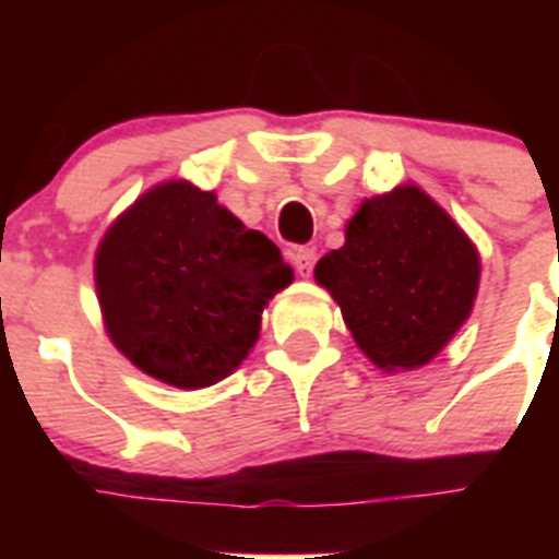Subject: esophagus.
Here are the masks:
<instances>
[{"instance_id":"esophagus-1","label":"esophagus","mask_w":559,"mask_h":559,"mask_svg":"<svg viewBox=\"0 0 559 559\" xmlns=\"http://www.w3.org/2000/svg\"><path fill=\"white\" fill-rule=\"evenodd\" d=\"M290 260H294V265H296V274L310 276L313 274V265H316V249L299 246V249L290 251Z\"/></svg>"}]
</instances>
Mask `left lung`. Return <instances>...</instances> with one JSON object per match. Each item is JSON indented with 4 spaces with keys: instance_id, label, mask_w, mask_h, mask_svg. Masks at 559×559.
I'll use <instances>...</instances> for the list:
<instances>
[{
    "instance_id": "1",
    "label": "left lung",
    "mask_w": 559,
    "mask_h": 559,
    "mask_svg": "<svg viewBox=\"0 0 559 559\" xmlns=\"http://www.w3.org/2000/svg\"><path fill=\"white\" fill-rule=\"evenodd\" d=\"M344 235V246L316 263V283L374 367H426L476 302L481 260L473 240L414 185L364 201Z\"/></svg>"
}]
</instances>
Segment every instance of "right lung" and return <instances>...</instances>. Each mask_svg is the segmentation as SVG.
Returning <instances> with one entry per match:
<instances>
[{
    "label": "right lung",
    "instance_id": "add662e5",
    "mask_svg": "<svg viewBox=\"0 0 559 559\" xmlns=\"http://www.w3.org/2000/svg\"><path fill=\"white\" fill-rule=\"evenodd\" d=\"M294 271L263 231L215 192L165 181L133 201L97 246L95 285L108 338L133 367L176 389L235 372Z\"/></svg>",
    "mask_w": 559,
    "mask_h": 559
}]
</instances>
